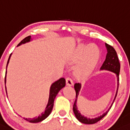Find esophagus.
I'll use <instances>...</instances> for the list:
<instances>
[{
    "instance_id": "34e87169",
    "label": "esophagus",
    "mask_w": 130,
    "mask_h": 130,
    "mask_svg": "<svg viewBox=\"0 0 130 130\" xmlns=\"http://www.w3.org/2000/svg\"><path fill=\"white\" fill-rule=\"evenodd\" d=\"M66 84L68 86H72L73 85V81L71 78L67 77L66 79Z\"/></svg>"
}]
</instances>
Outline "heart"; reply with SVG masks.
<instances>
[{"instance_id":"obj_1","label":"heart","mask_w":130,"mask_h":130,"mask_svg":"<svg viewBox=\"0 0 130 130\" xmlns=\"http://www.w3.org/2000/svg\"><path fill=\"white\" fill-rule=\"evenodd\" d=\"M100 52L98 48L92 44H80L75 48L71 57V63H79L76 69L78 77L85 78L94 69L99 59Z\"/></svg>"}]
</instances>
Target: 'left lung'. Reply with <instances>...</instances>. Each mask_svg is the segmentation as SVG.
I'll return each instance as SVG.
<instances>
[{
  "label": "left lung",
  "mask_w": 130,
  "mask_h": 130,
  "mask_svg": "<svg viewBox=\"0 0 130 130\" xmlns=\"http://www.w3.org/2000/svg\"><path fill=\"white\" fill-rule=\"evenodd\" d=\"M105 46L107 50V56H106L105 60L104 62L103 63L102 65L101 70H108V71L113 72V73H115V74H116L117 80H118V88H117V91L116 93V96L115 99H114L113 102L112 103L111 105V107H110V108L108 110V111H107L106 112L103 114L102 115L98 117V118H95L94 119H90L87 118V117H85L84 116L81 115L80 111H79V110H77L76 104H77V96L78 95H79V92L80 91L81 88V84H79V83H76V84H74V89L75 91H76V96L74 105H73V111H74L75 116L76 117L77 120H79V121H80V122H82L83 123H85V124H93V123L98 122V121L101 120L104 116H105L107 115V114L109 110H110L111 108L112 104L114 103V101H115L116 98L117 94H118L119 84V72L120 68V62L119 60L118 55H117V53L116 51V50H115V48L111 46V45L107 44V43H105Z\"/></svg>",
  "instance_id": "left-lung-1"
}]
</instances>
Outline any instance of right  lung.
Listing matches in <instances>:
<instances>
[{
  "label": "right lung",
  "mask_w": 130,
  "mask_h": 130,
  "mask_svg": "<svg viewBox=\"0 0 130 130\" xmlns=\"http://www.w3.org/2000/svg\"><path fill=\"white\" fill-rule=\"evenodd\" d=\"M30 40H31V36H29L25 37L24 39L22 40V41L19 43L18 46L22 44H23V43H25L26 42H28L30 41ZM11 55V54H10L8 60L7 68L8 64L9 63V60H10V59ZM6 75H7V71H6L5 77V84H6ZM65 84H66V81H65V79L63 77L60 78V79H59L58 80L56 81V82L53 83L52 85H51V87H50L49 99H48V104L47 105H46V108H45V111L42 112L38 117H36V118H23V119H24L25 120H26V121L29 122H31V123H37L47 118L48 116L50 115L51 111L53 110V105H54V99H55L56 96H57V94H58L59 91L65 87ZM5 90H6V93L7 94L6 87H5Z\"/></svg>",
  "instance_id": "add662e5"
}]
</instances>
